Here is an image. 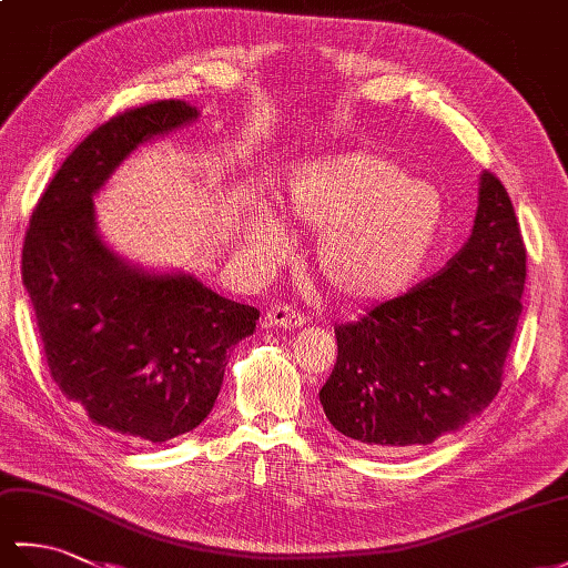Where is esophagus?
I'll return each mask as SVG.
<instances>
[{"instance_id":"34e87169","label":"esophagus","mask_w":568,"mask_h":568,"mask_svg":"<svg viewBox=\"0 0 568 568\" xmlns=\"http://www.w3.org/2000/svg\"><path fill=\"white\" fill-rule=\"evenodd\" d=\"M305 322H307V317L303 315V312H297L287 305L271 307L268 315H265V327H273V329H297V327H303Z\"/></svg>"}]
</instances>
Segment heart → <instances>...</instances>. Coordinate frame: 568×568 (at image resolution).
<instances>
[{"label":"heart","instance_id":"obj_1","mask_svg":"<svg viewBox=\"0 0 568 568\" xmlns=\"http://www.w3.org/2000/svg\"><path fill=\"white\" fill-rule=\"evenodd\" d=\"M287 224L317 232L315 265L336 295L378 303L407 291L425 268L442 229V197L388 155L346 151L291 168L281 192ZM253 261L281 263L291 236L273 210L241 224Z\"/></svg>","mask_w":568,"mask_h":568}]
</instances>
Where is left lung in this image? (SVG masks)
<instances>
[{
    "label": "left lung",
    "instance_id": "1",
    "mask_svg": "<svg viewBox=\"0 0 568 568\" xmlns=\"http://www.w3.org/2000/svg\"><path fill=\"white\" fill-rule=\"evenodd\" d=\"M525 275L513 202L484 171L474 229L446 268L334 329L339 354L320 390L332 427L373 449H400L484 413L500 390Z\"/></svg>",
    "mask_w": 568,
    "mask_h": 568
}]
</instances>
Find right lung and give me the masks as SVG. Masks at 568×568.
<instances>
[{
  "label": "right lung",
  "instance_id": "obj_1",
  "mask_svg": "<svg viewBox=\"0 0 568 568\" xmlns=\"http://www.w3.org/2000/svg\"><path fill=\"white\" fill-rule=\"evenodd\" d=\"M200 119L190 102L136 106L94 129L43 192L21 253L51 376L104 429L161 444L212 413L226 354L258 310L185 271H151L98 229L94 197L141 146Z\"/></svg>",
  "mask_w": 568,
  "mask_h": 568
}]
</instances>
